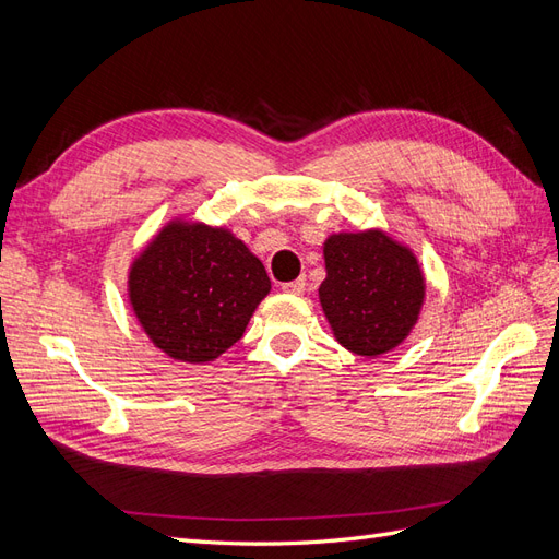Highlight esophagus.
<instances>
[{
    "instance_id": "esophagus-1",
    "label": "esophagus",
    "mask_w": 559,
    "mask_h": 559,
    "mask_svg": "<svg viewBox=\"0 0 559 559\" xmlns=\"http://www.w3.org/2000/svg\"><path fill=\"white\" fill-rule=\"evenodd\" d=\"M282 292L284 294H292V296H300L302 292H306V280H294V282H286L282 284Z\"/></svg>"
}]
</instances>
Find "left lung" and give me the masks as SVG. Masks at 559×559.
Listing matches in <instances>:
<instances>
[{"mask_svg": "<svg viewBox=\"0 0 559 559\" xmlns=\"http://www.w3.org/2000/svg\"><path fill=\"white\" fill-rule=\"evenodd\" d=\"M319 302L335 341L359 357L396 349L415 329L427 280L415 251L382 228L341 230L324 240Z\"/></svg>", "mask_w": 559, "mask_h": 559, "instance_id": "1", "label": "left lung"}]
</instances>
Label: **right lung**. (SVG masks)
Listing matches in <instances>:
<instances>
[{
    "instance_id": "add662e5",
    "label": "right lung",
    "mask_w": 559,
    "mask_h": 559,
    "mask_svg": "<svg viewBox=\"0 0 559 559\" xmlns=\"http://www.w3.org/2000/svg\"><path fill=\"white\" fill-rule=\"evenodd\" d=\"M270 277L226 226L175 216L128 267V302L167 357L205 366L240 341Z\"/></svg>"
}]
</instances>
